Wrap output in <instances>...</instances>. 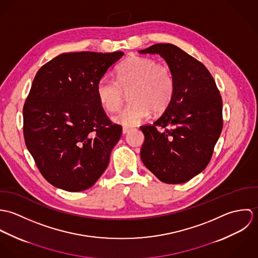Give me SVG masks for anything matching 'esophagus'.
Instances as JSON below:
<instances>
[{
	"mask_svg": "<svg viewBox=\"0 0 258 258\" xmlns=\"http://www.w3.org/2000/svg\"><path fill=\"white\" fill-rule=\"evenodd\" d=\"M131 130H132L131 128H127V127H124V128L122 129V133H123V134H127V133H129Z\"/></svg>",
	"mask_w": 258,
	"mask_h": 258,
	"instance_id": "34e87169",
	"label": "esophagus"
}]
</instances>
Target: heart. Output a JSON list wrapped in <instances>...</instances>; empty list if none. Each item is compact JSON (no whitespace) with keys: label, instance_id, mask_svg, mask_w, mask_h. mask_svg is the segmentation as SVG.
Here are the masks:
<instances>
[{"label":"heart","instance_id":"obj_1","mask_svg":"<svg viewBox=\"0 0 258 258\" xmlns=\"http://www.w3.org/2000/svg\"><path fill=\"white\" fill-rule=\"evenodd\" d=\"M175 78L171 70L155 59L133 55L116 70V80L101 77L96 84V95L104 109L120 108L129 91L130 102L113 116V121L132 127L144 121L150 112L160 114L171 104L175 94Z\"/></svg>","mask_w":258,"mask_h":258}]
</instances>
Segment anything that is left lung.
Listing matches in <instances>:
<instances>
[{
  "label": "left lung",
  "mask_w": 258,
  "mask_h": 258,
  "mask_svg": "<svg viewBox=\"0 0 258 258\" xmlns=\"http://www.w3.org/2000/svg\"><path fill=\"white\" fill-rule=\"evenodd\" d=\"M140 53L160 54L175 78L169 107L152 125L141 126V159L161 182L182 184L203 172L221 130L222 100L207 68L180 47L156 43Z\"/></svg>",
  "instance_id": "obj_1"
}]
</instances>
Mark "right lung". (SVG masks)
Listing matches in <instances>:
<instances>
[{"mask_svg": "<svg viewBox=\"0 0 258 258\" xmlns=\"http://www.w3.org/2000/svg\"><path fill=\"white\" fill-rule=\"evenodd\" d=\"M124 52L61 53L42 66L24 105V137L49 184L80 191L106 170L122 127L113 124L96 84Z\"/></svg>", "mask_w": 258, "mask_h": 258, "instance_id": "right-lung-1", "label": "right lung"}]
</instances>
